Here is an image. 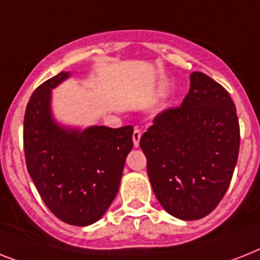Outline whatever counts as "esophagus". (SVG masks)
Returning a JSON list of instances; mask_svg holds the SVG:
<instances>
[{
    "mask_svg": "<svg viewBox=\"0 0 260 260\" xmlns=\"http://www.w3.org/2000/svg\"><path fill=\"white\" fill-rule=\"evenodd\" d=\"M140 138H142V132H140V129H136L134 131V135H132V139H134V146L138 147L139 146V142H140Z\"/></svg>",
    "mask_w": 260,
    "mask_h": 260,
    "instance_id": "34e87169",
    "label": "esophagus"
}]
</instances>
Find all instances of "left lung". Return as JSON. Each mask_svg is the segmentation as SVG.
Here are the masks:
<instances>
[{
  "label": "left lung",
  "instance_id": "8db88e82",
  "mask_svg": "<svg viewBox=\"0 0 260 260\" xmlns=\"http://www.w3.org/2000/svg\"><path fill=\"white\" fill-rule=\"evenodd\" d=\"M140 148L163 208L189 221L208 216L230 187L240 148L239 118L230 93L194 71L183 102L154 118Z\"/></svg>",
  "mask_w": 260,
  "mask_h": 260
}]
</instances>
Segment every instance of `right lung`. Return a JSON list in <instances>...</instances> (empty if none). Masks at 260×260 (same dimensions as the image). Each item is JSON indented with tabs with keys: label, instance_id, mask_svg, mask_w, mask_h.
<instances>
[{
	"label": "right lung",
	"instance_id": "1",
	"mask_svg": "<svg viewBox=\"0 0 260 260\" xmlns=\"http://www.w3.org/2000/svg\"><path fill=\"white\" fill-rule=\"evenodd\" d=\"M59 73L30 95L24 116L28 173L47 208L62 221L85 226L102 217L116 197L126 155L134 147L132 125L67 131L51 117V89Z\"/></svg>",
	"mask_w": 260,
	"mask_h": 260
}]
</instances>
